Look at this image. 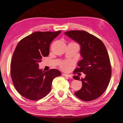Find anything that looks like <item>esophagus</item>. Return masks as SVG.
I'll return each instance as SVG.
<instances>
[{
	"mask_svg": "<svg viewBox=\"0 0 123 123\" xmlns=\"http://www.w3.org/2000/svg\"><path fill=\"white\" fill-rule=\"evenodd\" d=\"M63 75V76H64V77H68V78H72V75H70V74H65V73H63V74H62Z\"/></svg>",
	"mask_w": 123,
	"mask_h": 123,
	"instance_id": "esophagus-1",
	"label": "esophagus"
}]
</instances>
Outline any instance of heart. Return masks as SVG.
<instances>
[{"mask_svg":"<svg viewBox=\"0 0 123 123\" xmlns=\"http://www.w3.org/2000/svg\"><path fill=\"white\" fill-rule=\"evenodd\" d=\"M70 63L69 62L65 61L61 63V64H60V67H61V68L64 70H68L70 68Z\"/></svg>","mask_w":123,"mask_h":123,"instance_id":"b5f03b06","label":"heart"}]
</instances>
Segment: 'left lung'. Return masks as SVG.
Masks as SVG:
<instances>
[{"instance_id":"1","label":"left lung","mask_w":123,"mask_h":123,"mask_svg":"<svg viewBox=\"0 0 123 123\" xmlns=\"http://www.w3.org/2000/svg\"><path fill=\"white\" fill-rule=\"evenodd\" d=\"M64 34L80 45L82 59L78 62V68L74 73L82 72L86 75L81 79L82 88L74 92L75 95L85 101L95 100L106 90L111 76L110 59L105 45L85 31H69ZM73 78L80 80L78 75H74Z\"/></svg>"}]
</instances>
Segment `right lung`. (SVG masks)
Listing matches in <instances>:
<instances>
[{
	"label": "right lung",
	"instance_id": "1",
	"mask_svg": "<svg viewBox=\"0 0 123 123\" xmlns=\"http://www.w3.org/2000/svg\"><path fill=\"white\" fill-rule=\"evenodd\" d=\"M61 32H35L26 36L17 45L11 64V74L16 90L21 96L37 101L49 93L52 82L60 76L59 70L47 72L39 69L38 63L49 54L50 45Z\"/></svg>",
	"mask_w": 123,
	"mask_h": 123
}]
</instances>
